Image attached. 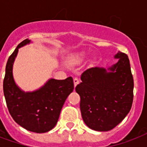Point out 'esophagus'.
I'll use <instances>...</instances> for the list:
<instances>
[{"label":"esophagus","instance_id":"1","mask_svg":"<svg viewBox=\"0 0 147 147\" xmlns=\"http://www.w3.org/2000/svg\"><path fill=\"white\" fill-rule=\"evenodd\" d=\"M78 83H79V80H78V78H74V85H75V87H76V85H78Z\"/></svg>","mask_w":147,"mask_h":147}]
</instances>
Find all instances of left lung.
<instances>
[{"instance_id":"left-lung-1","label":"left lung","mask_w":147,"mask_h":147,"mask_svg":"<svg viewBox=\"0 0 147 147\" xmlns=\"http://www.w3.org/2000/svg\"><path fill=\"white\" fill-rule=\"evenodd\" d=\"M118 62L107 68L85 70L76 87L85 124L97 131H108L121 123L132 107L134 78L125 53L114 55Z\"/></svg>"}]
</instances>
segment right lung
<instances>
[{"instance_id":"obj_1","label":"right lung","mask_w":147,"mask_h":147,"mask_svg":"<svg viewBox=\"0 0 147 147\" xmlns=\"http://www.w3.org/2000/svg\"><path fill=\"white\" fill-rule=\"evenodd\" d=\"M30 42L26 39L10 55L6 65L3 89L10 115L22 127L35 133H46L55 126L67 97L73 92L71 77L64 80L50 78L43 86L32 92L20 88L13 76V65L20 47Z\"/></svg>"}]
</instances>
